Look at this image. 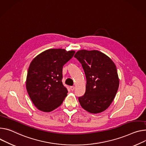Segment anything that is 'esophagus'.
Masks as SVG:
<instances>
[{
  "instance_id": "esophagus-1",
  "label": "esophagus",
  "mask_w": 146,
  "mask_h": 146,
  "mask_svg": "<svg viewBox=\"0 0 146 146\" xmlns=\"http://www.w3.org/2000/svg\"><path fill=\"white\" fill-rule=\"evenodd\" d=\"M70 90H71V91H74V86H71L70 87Z\"/></svg>"
}]
</instances>
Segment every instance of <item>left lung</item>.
<instances>
[{
    "label": "left lung",
    "mask_w": 146,
    "mask_h": 146,
    "mask_svg": "<svg viewBox=\"0 0 146 146\" xmlns=\"http://www.w3.org/2000/svg\"><path fill=\"white\" fill-rule=\"evenodd\" d=\"M74 58L81 63L87 81L84 94L78 97L82 107L91 113L105 111L114 100L119 85L114 62L97 50H80Z\"/></svg>",
    "instance_id": "left-lung-1"
}]
</instances>
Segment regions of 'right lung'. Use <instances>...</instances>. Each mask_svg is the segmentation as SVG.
Returning <instances> with one entry per match:
<instances>
[{
  "mask_svg": "<svg viewBox=\"0 0 146 146\" xmlns=\"http://www.w3.org/2000/svg\"><path fill=\"white\" fill-rule=\"evenodd\" d=\"M74 50L49 49L38 55L29 68L26 89L38 110L54 111L62 104L68 90L62 84V69L70 60Z\"/></svg>",
  "mask_w": 146,
  "mask_h": 146,
  "instance_id": "right-lung-1",
  "label": "right lung"
}]
</instances>
